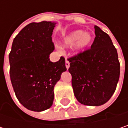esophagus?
Returning <instances> with one entry per match:
<instances>
[{"mask_svg": "<svg viewBox=\"0 0 128 128\" xmlns=\"http://www.w3.org/2000/svg\"><path fill=\"white\" fill-rule=\"evenodd\" d=\"M65 66H66V68L68 70L69 67H70V62L67 60H66V62H65Z\"/></svg>", "mask_w": 128, "mask_h": 128, "instance_id": "esophagus-1", "label": "esophagus"}]
</instances>
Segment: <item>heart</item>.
Listing matches in <instances>:
<instances>
[{
  "label": "heart",
  "mask_w": 128,
  "mask_h": 128,
  "mask_svg": "<svg viewBox=\"0 0 128 128\" xmlns=\"http://www.w3.org/2000/svg\"><path fill=\"white\" fill-rule=\"evenodd\" d=\"M92 40V33L84 32L82 30H74L64 36L62 44L64 47H70L75 44L74 50L76 52H82L91 45Z\"/></svg>",
  "instance_id": "heart-1"
}]
</instances>
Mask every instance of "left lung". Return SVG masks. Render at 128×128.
Returning <instances> with one entry per match:
<instances>
[{"label":"left lung","mask_w":128,"mask_h":128,"mask_svg":"<svg viewBox=\"0 0 128 128\" xmlns=\"http://www.w3.org/2000/svg\"><path fill=\"white\" fill-rule=\"evenodd\" d=\"M90 49L68 58L74 95L81 104L100 106L115 92L120 75L118 53L110 36L95 26Z\"/></svg>","instance_id":"1"}]
</instances>
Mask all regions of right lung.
<instances>
[{
	"label": "right lung",
	"mask_w": 128,
	"mask_h": 128,
	"mask_svg": "<svg viewBox=\"0 0 128 128\" xmlns=\"http://www.w3.org/2000/svg\"><path fill=\"white\" fill-rule=\"evenodd\" d=\"M56 23H30L14 38L9 55L10 79L15 96L26 109L40 112L54 100V87L66 70L65 59L52 62V35Z\"/></svg>",
	"instance_id": "add662e5"
}]
</instances>
